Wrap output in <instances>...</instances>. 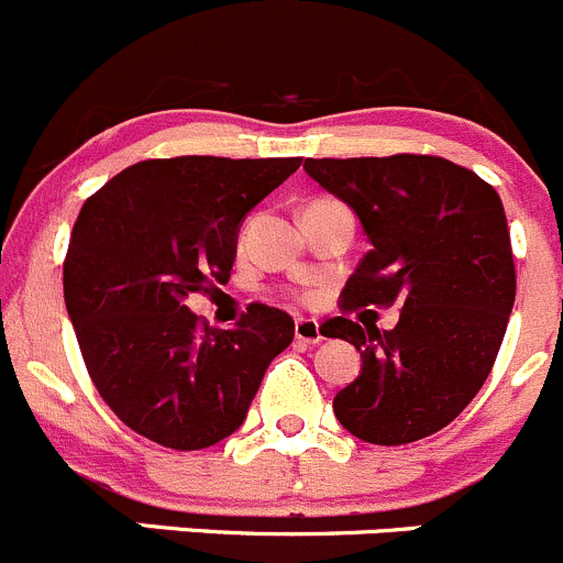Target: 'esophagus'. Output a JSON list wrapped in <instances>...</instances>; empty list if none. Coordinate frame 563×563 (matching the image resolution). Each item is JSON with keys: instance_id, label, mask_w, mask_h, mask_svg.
<instances>
[{"instance_id": "esophagus-1", "label": "esophagus", "mask_w": 563, "mask_h": 563, "mask_svg": "<svg viewBox=\"0 0 563 563\" xmlns=\"http://www.w3.org/2000/svg\"><path fill=\"white\" fill-rule=\"evenodd\" d=\"M295 342L300 344H320L322 342V331L320 322L317 320H295Z\"/></svg>"}]
</instances>
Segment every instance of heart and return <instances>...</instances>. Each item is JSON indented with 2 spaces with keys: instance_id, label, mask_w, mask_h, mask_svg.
I'll return each mask as SVG.
<instances>
[{
  "instance_id": "obj_1",
  "label": "heart",
  "mask_w": 563,
  "mask_h": 563,
  "mask_svg": "<svg viewBox=\"0 0 563 563\" xmlns=\"http://www.w3.org/2000/svg\"><path fill=\"white\" fill-rule=\"evenodd\" d=\"M314 202H328V199H314ZM314 202H309V205H314Z\"/></svg>"
}]
</instances>
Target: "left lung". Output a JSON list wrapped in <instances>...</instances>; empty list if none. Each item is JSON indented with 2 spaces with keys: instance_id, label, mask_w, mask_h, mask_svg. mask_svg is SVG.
Returning <instances> with one entry per match:
<instances>
[{
  "instance_id": "obj_1",
  "label": "left lung",
  "mask_w": 563,
  "mask_h": 563,
  "mask_svg": "<svg viewBox=\"0 0 563 563\" xmlns=\"http://www.w3.org/2000/svg\"><path fill=\"white\" fill-rule=\"evenodd\" d=\"M303 169L358 216L372 246L344 309L402 306L391 331L347 317L322 325L361 353L333 413L366 443L421 441L463 413L504 342L517 282L500 197L435 155L306 158Z\"/></svg>"
}]
</instances>
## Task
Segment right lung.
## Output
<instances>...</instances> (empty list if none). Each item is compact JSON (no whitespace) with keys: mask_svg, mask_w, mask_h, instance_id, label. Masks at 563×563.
Wrapping results in <instances>:
<instances>
[{"mask_svg":"<svg viewBox=\"0 0 563 563\" xmlns=\"http://www.w3.org/2000/svg\"><path fill=\"white\" fill-rule=\"evenodd\" d=\"M300 158L142 161L81 208L65 260V306L95 388L131 430L177 452L246 421L287 311L252 303L235 328L199 325L188 295L230 282L243 219Z\"/></svg>","mask_w":563,"mask_h":563,"instance_id":"1","label":"right lung"}]
</instances>
